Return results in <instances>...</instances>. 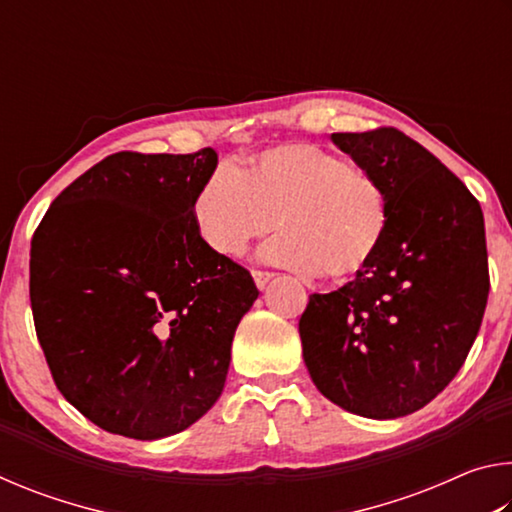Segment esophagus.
<instances>
[{"instance_id": "1", "label": "esophagus", "mask_w": 512, "mask_h": 512, "mask_svg": "<svg viewBox=\"0 0 512 512\" xmlns=\"http://www.w3.org/2000/svg\"><path fill=\"white\" fill-rule=\"evenodd\" d=\"M253 277H255L257 289H264L266 284L273 280V273H271V271H253Z\"/></svg>"}]
</instances>
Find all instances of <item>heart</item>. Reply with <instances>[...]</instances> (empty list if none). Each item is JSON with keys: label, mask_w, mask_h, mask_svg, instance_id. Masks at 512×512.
<instances>
[{"label": "heart", "mask_w": 512, "mask_h": 512, "mask_svg": "<svg viewBox=\"0 0 512 512\" xmlns=\"http://www.w3.org/2000/svg\"><path fill=\"white\" fill-rule=\"evenodd\" d=\"M192 212L216 255H244L277 225L284 235L268 244L266 259L329 282L366 271L393 219L391 194L375 173L311 142L271 146L244 169L219 164Z\"/></svg>", "instance_id": "b5f03b06"}]
</instances>
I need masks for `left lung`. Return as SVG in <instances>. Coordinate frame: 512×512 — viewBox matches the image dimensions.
Here are the masks:
<instances>
[{"label":"left lung","mask_w":512,"mask_h":512,"mask_svg":"<svg viewBox=\"0 0 512 512\" xmlns=\"http://www.w3.org/2000/svg\"><path fill=\"white\" fill-rule=\"evenodd\" d=\"M332 142L386 185L393 219L366 271L309 296L302 357L329 402L363 418H402L456 377L479 334L490 291L483 212L397 128L332 133Z\"/></svg>","instance_id":"8db88e82"}]
</instances>
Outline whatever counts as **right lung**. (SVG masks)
Returning a JSON list of instances; mask_svg holds the SVG:
<instances>
[{
	"label": "right lung",
	"instance_id": "add662e5",
	"mask_svg": "<svg viewBox=\"0 0 512 512\" xmlns=\"http://www.w3.org/2000/svg\"><path fill=\"white\" fill-rule=\"evenodd\" d=\"M216 162L214 149L108 155L33 232L29 296L51 377L110 433L173 436L225 386L259 291L196 230L194 196Z\"/></svg>",
	"mask_w": 512,
	"mask_h": 512
}]
</instances>
